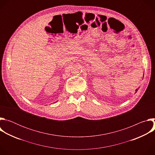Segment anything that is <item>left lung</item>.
I'll return each instance as SVG.
<instances>
[{
	"label": "left lung",
	"instance_id": "1",
	"mask_svg": "<svg viewBox=\"0 0 155 155\" xmlns=\"http://www.w3.org/2000/svg\"><path fill=\"white\" fill-rule=\"evenodd\" d=\"M137 91H138V89H136V93H136V92H137Z\"/></svg>",
	"mask_w": 155,
	"mask_h": 155
}]
</instances>
